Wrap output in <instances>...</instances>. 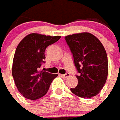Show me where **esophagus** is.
<instances>
[{"mask_svg":"<svg viewBox=\"0 0 120 120\" xmlns=\"http://www.w3.org/2000/svg\"><path fill=\"white\" fill-rule=\"evenodd\" d=\"M60 76L63 78H67L70 76L69 73H66V74H60Z\"/></svg>","mask_w":120,"mask_h":120,"instance_id":"34e87169","label":"esophagus"}]
</instances>
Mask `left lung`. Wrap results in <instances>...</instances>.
<instances>
[{"label":"left lung","mask_w":120,"mask_h":120,"mask_svg":"<svg viewBox=\"0 0 120 120\" xmlns=\"http://www.w3.org/2000/svg\"><path fill=\"white\" fill-rule=\"evenodd\" d=\"M79 73L75 88H71L74 94L81 98L96 96L106 83L108 64L106 52L96 37L88 32L65 37Z\"/></svg>","instance_id":"8db88e82"}]
</instances>
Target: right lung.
<instances>
[{
    "mask_svg": "<svg viewBox=\"0 0 120 120\" xmlns=\"http://www.w3.org/2000/svg\"><path fill=\"white\" fill-rule=\"evenodd\" d=\"M61 36L30 34L21 41L14 53L12 73L14 82L26 98L37 100L48 91L57 74L40 71L45 63V51L47 46L57 41Z\"/></svg>",
    "mask_w": 120,
    "mask_h": 120,
    "instance_id": "right-lung-1",
    "label": "right lung"
}]
</instances>
